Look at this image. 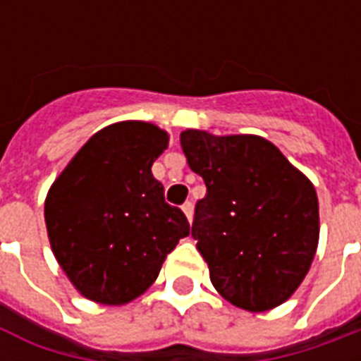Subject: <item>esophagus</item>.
Wrapping results in <instances>:
<instances>
[{"mask_svg": "<svg viewBox=\"0 0 361 361\" xmlns=\"http://www.w3.org/2000/svg\"><path fill=\"white\" fill-rule=\"evenodd\" d=\"M181 211H183V214L188 216V220L191 222V219H193V203H183V207H181Z\"/></svg>", "mask_w": 361, "mask_h": 361, "instance_id": "34e87169", "label": "esophagus"}]
</instances>
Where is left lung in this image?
Instances as JSON below:
<instances>
[{"label":"left lung","mask_w":361,"mask_h":361,"mask_svg":"<svg viewBox=\"0 0 361 361\" xmlns=\"http://www.w3.org/2000/svg\"><path fill=\"white\" fill-rule=\"evenodd\" d=\"M189 168L203 178L191 235L212 286L251 313L284 303L310 271L319 243L313 183L259 135H180Z\"/></svg>","instance_id":"8db88e82"}]
</instances>
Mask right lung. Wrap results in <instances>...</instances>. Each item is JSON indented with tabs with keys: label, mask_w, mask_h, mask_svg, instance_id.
Here are the masks:
<instances>
[{
	"label": "right lung",
	"mask_w": 361,
	"mask_h": 361,
	"mask_svg": "<svg viewBox=\"0 0 361 361\" xmlns=\"http://www.w3.org/2000/svg\"><path fill=\"white\" fill-rule=\"evenodd\" d=\"M168 141L170 135L149 121L111 123L51 183L44 203L51 251L90 302H133L189 235L185 214L166 203L164 185L150 170Z\"/></svg>",
	"instance_id": "1"
}]
</instances>
